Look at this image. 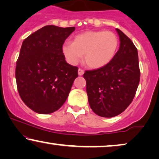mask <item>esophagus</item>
Wrapping results in <instances>:
<instances>
[{
	"label": "esophagus",
	"instance_id": "obj_1",
	"mask_svg": "<svg viewBox=\"0 0 159 159\" xmlns=\"http://www.w3.org/2000/svg\"><path fill=\"white\" fill-rule=\"evenodd\" d=\"M78 75H83L84 73V71L82 69H78Z\"/></svg>",
	"mask_w": 159,
	"mask_h": 159
}]
</instances>
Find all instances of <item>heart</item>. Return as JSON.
I'll list each match as a JSON object with an SVG mask.
<instances>
[{
  "instance_id": "b5f03b06",
  "label": "heart",
  "mask_w": 159,
  "mask_h": 159,
  "mask_svg": "<svg viewBox=\"0 0 159 159\" xmlns=\"http://www.w3.org/2000/svg\"><path fill=\"white\" fill-rule=\"evenodd\" d=\"M118 47L117 35L111 31H86L63 44V54L71 65H77L84 55L91 68H99L113 60Z\"/></svg>"
}]
</instances>
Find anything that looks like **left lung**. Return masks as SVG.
Masks as SVG:
<instances>
[{"label":"left lung","mask_w":159,"mask_h":159,"mask_svg":"<svg viewBox=\"0 0 159 159\" xmlns=\"http://www.w3.org/2000/svg\"><path fill=\"white\" fill-rule=\"evenodd\" d=\"M116 30L120 46L113 60L84 74L90 107L97 115L105 118L119 115L127 108L140 78L137 48L121 30Z\"/></svg>","instance_id":"8db88e82"}]
</instances>
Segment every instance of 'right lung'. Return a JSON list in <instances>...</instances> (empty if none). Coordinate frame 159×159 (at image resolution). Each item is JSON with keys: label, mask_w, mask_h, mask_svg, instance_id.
Instances as JSON below:
<instances>
[{"label": "right lung", "mask_w": 159, "mask_h": 159, "mask_svg": "<svg viewBox=\"0 0 159 159\" xmlns=\"http://www.w3.org/2000/svg\"><path fill=\"white\" fill-rule=\"evenodd\" d=\"M75 27L46 25L22 44L15 76L24 103L35 113L49 114L60 109L68 97L78 67L65 61L62 48Z\"/></svg>", "instance_id": "obj_1"}]
</instances>
